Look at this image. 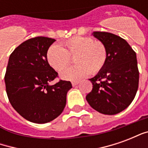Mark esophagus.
Here are the masks:
<instances>
[{"instance_id": "esophagus-1", "label": "esophagus", "mask_w": 148, "mask_h": 148, "mask_svg": "<svg viewBox=\"0 0 148 148\" xmlns=\"http://www.w3.org/2000/svg\"><path fill=\"white\" fill-rule=\"evenodd\" d=\"M78 83H79L78 82H72V86H76L77 85H78Z\"/></svg>"}]
</instances>
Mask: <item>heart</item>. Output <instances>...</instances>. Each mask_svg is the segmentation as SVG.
Masks as SVG:
<instances>
[{
    "mask_svg": "<svg viewBox=\"0 0 148 148\" xmlns=\"http://www.w3.org/2000/svg\"><path fill=\"white\" fill-rule=\"evenodd\" d=\"M74 56L77 64L65 69L60 77L68 81L80 80L89 73L96 74L106 64L107 50L101 42L93 41L90 37L75 36L62 42V47L57 44L51 45L47 51V60L54 70L60 71L67 66L70 56Z\"/></svg>",
    "mask_w": 148,
    "mask_h": 148,
    "instance_id": "obj_1",
    "label": "heart"
}]
</instances>
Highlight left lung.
I'll return each instance as SVG.
<instances>
[{
  "instance_id": "obj_1",
  "label": "left lung",
  "mask_w": 148,
  "mask_h": 148,
  "mask_svg": "<svg viewBox=\"0 0 148 148\" xmlns=\"http://www.w3.org/2000/svg\"><path fill=\"white\" fill-rule=\"evenodd\" d=\"M92 36L106 46L107 60L86 95L90 106L102 114L115 115L127 108L136 94L139 71L136 54L126 40L114 34L93 32Z\"/></svg>"
}]
</instances>
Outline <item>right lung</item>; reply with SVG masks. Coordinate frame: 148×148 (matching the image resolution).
<instances>
[{
  "label": "right lung",
  "mask_w": 148,
  "mask_h": 148,
  "mask_svg": "<svg viewBox=\"0 0 148 148\" xmlns=\"http://www.w3.org/2000/svg\"><path fill=\"white\" fill-rule=\"evenodd\" d=\"M55 39L38 36L18 46L9 56L5 76L6 93L13 109L27 121L45 124L61 114L71 82H50L58 73L48 64L47 51Z\"/></svg>",
  "instance_id": "right-lung-1"
}]
</instances>
